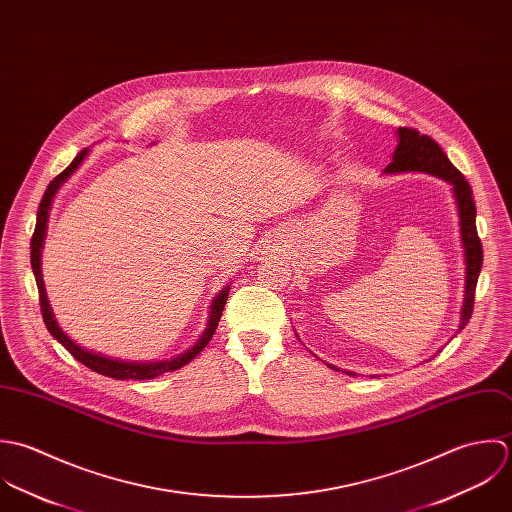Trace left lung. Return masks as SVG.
I'll return each mask as SVG.
<instances>
[{
  "instance_id": "8db88e82",
  "label": "left lung",
  "mask_w": 512,
  "mask_h": 512,
  "mask_svg": "<svg viewBox=\"0 0 512 512\" xmlns=\"http://www.w3.org/2000/svg\"><path fill=\"white\" fill-rule=\"evenodd\" d=\"M398 148L394 152L392 164L384 170L386 174H404V172H425L431 176H437L453 186L455 204L459 211V225H461V243L465 249V301L461 308V322L459 330L465 328V324L471 318L473 303H475V289L477 279L483 265V245L477 235V209L473 202V192L469 182L463 178V174L449 162L445 152L439 148V144L429 138L427 134H419L415 128H398ZM332 370H338L336 366L328 364ZM348 376H356L354 372L344 370Z\"/></svg>"
}]
</instances>
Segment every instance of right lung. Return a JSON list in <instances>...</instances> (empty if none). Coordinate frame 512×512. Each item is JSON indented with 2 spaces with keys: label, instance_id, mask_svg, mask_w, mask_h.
I'll list each match as a JSON object with an SVG mask.
<instances>
[{
  "label": "right lung",
  "instance_id": "add662e5",
  "mask_svg": "<svg viewBox=\"0 0 512 512\" xmlns=\"http://www.w3.org/2000/svg\"><path fill=\"white\" fill-rule=\"evenodd\" d=\"M89 154V150H81L77 154V158L67 166V170H63L45 190L43 194V200L39 204L37 209V223H35V231H33V237H31V269H33V275H35V281H37V289H39V303H41V314H43V322L47 326V330L51 332V336L61 342L81 364H85L87 368H91L93 372L97 374H103L108 378H116V380H152V378H158L166 372H174L182 366H186L188 362H192L205 346L207 342L211 340L217 324H219V318H221V312L223 307L227 303V297H229V287H225L211 303V312H209V320H207V326H205L204 334L200 336V340L190 348L186 350L184 354H178L170 360H158V362H130V360H116V358H110V356H103L101 352H91L83 346H79L75 340H71L63 330L61 326L57 324L55 320V314L51 310V305L47 301V293H45V285H43V275H41V249H43V239H45V229H47V219H49V207L51 202L57 194V190L61 188V184L65 180L71 178V174H75V170L81 166V162L85 160V156Z\"/></svg>",
  "mask_w": 512,
  "mask_h": 512
}]
</instances>
